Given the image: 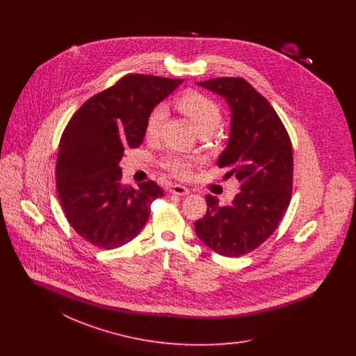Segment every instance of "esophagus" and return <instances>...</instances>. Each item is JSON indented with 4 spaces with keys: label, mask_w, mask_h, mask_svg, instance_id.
I'll list each match as a JSON object with an SVG mask.
<instances>
[{
    "label": "esophagus",
    "mask_w": 356,
    "mask_h": 356,
    "mask_svg": "<svg viewBox=\"0 0 356 356\" xmlns=\"http://www.w3.org/2000/svg\"><path fill=\"white\" fill-rule=\"evenodd\" d=\"M172 195H177V196H186L189 193V189L186 186H179V184H175V186H170V189Z\"/></svg>",
    "instance_id": "esophagus-1"
}]
</instances>
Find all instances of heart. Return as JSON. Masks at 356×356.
<instances>
[{
  "label": "heart",
  "mask_w": 356,
  "mask_h": 356,
  "mask_svg": "<svg viewBox=\"0 0 356 356\" xmlns=\"http://www.w3.org/2000/svg\"><path fill=\"white\" fill-rule=\"evenodd\" d=\"M179 109L192 121L199 135H211L220 128L222 115L216 102L197 92H188L177 100ZM168 116L165 105L159 104L148 115L145 124V135L149 138L157 137L164 121ZM163 167L176 177L186 179L193 167V161L180 154H168L163 160Z\"/></svg>",
  "instance_id": "obj_1"
}]
</instances>
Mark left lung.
Returning a JSON list of instances; mask_svg holds the SVG:
<instances>
[{"label":"left lung","instance_id":"8db88e82","mask_svg":"<svg viewBox=\"0 0 356 356\" xmlns=\"http://www.w3.org/2000/svg\"><path fill=\"white\" fill-rule=\"evenodd\" d=\"M224 97L231 109V132L218 167L235 175L240 192L232 203L205 196L207 213L195 222L199 238L228 257L250 254L271 236L292 196L293 154L287 131L271 104L240 77L197 83Z\"/></svg>","mask_w":356,"mask_h":356}]
</instances>
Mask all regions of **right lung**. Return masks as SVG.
Returning <instances> with one entry per match:
<instances>
[{"label": "right lung", "instance_id": "1", "mask_svg": "<svg viewBox=\"0 0 356 356\" xmlns=\"http://www.w3.org/2000/svg\"><path fill=\"white\" fill-rule=\"evenodd\" d=\"M183 80L129 73L92 96L69 120L58 147L56 186L70 227L90 244L113 250L135 238L164 196L154 181H121L120 160L145 136L149 112Z\"/></svg>", "mask_w": 356, "mask_h": 356}]
</instances>
